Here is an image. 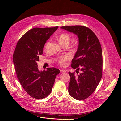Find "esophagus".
Segmentation results:
<instances>
[{
    "mask_svg": "<svg viewBox=\"0 0 121 121\" xmlns=\"http://www.w3.org/2000/svg\"><path fill=\"white\" fill-rule=\"evenodd\" d=\"M60 72H61V73H66V71H65V70H64V69H61Z\"/></svg>",
    "mask_w": 121,
    "mask_h": 121,
    "instance_id": "1",
    "label": "esophagus"
}]
</instances>
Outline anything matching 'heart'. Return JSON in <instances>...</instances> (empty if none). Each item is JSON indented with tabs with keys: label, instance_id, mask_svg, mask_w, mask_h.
<instances>
[{
	"label": "heart",
	"instance_id": "b5f03b06",
	"mask_svg": "<svg viewBox=\"0 0 121 121\" xmlns=\"http://www.w3.org/2000/svg\"><path fill=\"white\" fill-rule=\"evenodd\" d=\"M58 39L59 42V43L63 45L65 43H69V41L71 40V37L68 34L66 33H61L59 34L58 36ZM48 42H47L44 46V49H46L48 45ZM69 57L68 56H62L60 57V58L58 60V62L59 64L61 66H64L65 65V63L69 60Z\"/></svg>",
	"mask_w": 121,
	"mask_h": 121
}]
</instances>
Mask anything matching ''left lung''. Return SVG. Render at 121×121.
<instances>
[{
	"label": "left lung",
	"instance_id": "left-lung-1",
	"mask_svg": "<svg viewBox=\"0 0 121 121\" xmlns=\"http://www.w3.org/2000/svg\"><path fill=\"white\" fill-rule=\"evenodd\" d=\"M61 28L72 32L78 38V47L71 67L79 69L82 73L75 76L69 72L70 82L68 91L77 100H84L89 97L99 85L102 77L103 53L97 37L89 28L81 26H62Z\"/></svg>",
	"mask_w": 121,
	"mask_h": 121
}]
</instances>
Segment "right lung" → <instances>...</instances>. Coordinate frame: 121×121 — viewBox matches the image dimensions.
<instances>
[{
	"mask_svg": "<svg viewBox=\"0 0 121 121\" xmlns=\"http://www.w3.org/2000/svg\"><path fill=\"white\" fill-rule=\"evenodd\" d=\"M58 28H32L20 38L16 47L13 62L17 77L24 90L36 99L48 96L60 73L55 68L40 71L37 63L43 53L44 44Z\"/></svg>",
	"mask_w": 121,
	"mask_h": 121,
	"instance_id": "1",
	"label": "right lung"
}]
</instances>
